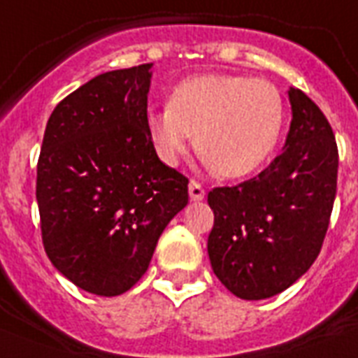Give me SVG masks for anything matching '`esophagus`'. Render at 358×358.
<instances>
[{"instance_id":"esophagus-1","label":"esophagus","mask_w":358,"mask_h":358,"mask_svg":"<svg viewBox=\"0 0 358 358\" xmlns=\"http://www.w3.org/2000/svg\"><path fill=\"white\" fill-rule=\"evenodd\" d=\"M204 195H206V191H204V187H202L196 180H191L189 182V199L193 202H199L204 199Z\"/></svg>"}]
</instances>
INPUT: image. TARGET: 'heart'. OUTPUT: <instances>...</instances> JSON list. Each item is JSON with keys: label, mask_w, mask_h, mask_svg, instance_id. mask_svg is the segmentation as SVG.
<instances>
[{"label": "heart", "mask_w": 358, "mask_h": 358, "mask_svg": "<svg viewBox=\"0 0 358 358\" xmlns=\"http://www.w3.org/2000/svg\"><path fill=\"white\" fill-rule=\"evenodd\" d=\"M284 128V100L266 80L202 74L174 87L169 106L146 113L157 156L176 165L193 145L223 178H243L273 156Z\"/></svg>", "instance_id": "obj_1"}]
</instances>
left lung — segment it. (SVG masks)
<instances>
[{
  "mask_svg": "<svg viewBox=\"0 0 358 358\" xmlns=\"http://www.w3.org/2000/svg\"><path fill=\"white\" fill-rule=\"evenodd\" d=\"M284 150L258 176L208 193L213 273L236 297L260 301L303 277L320 255L336 196L338 148L322 109L288 91Z\"/></svg>",
  "mask_w": 358,
  "mask_h": 358,
  "instance_id": "left-lung-1",
  "label": "left lung"
}]
</instances>
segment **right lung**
I'll use <instances>...</instances> for the list:
<instances>
[{
  "label": "right lung",
  "mask_w": 358,
  "mask_h": 358,
  "mask_svg": "<svg viewBox=\"0 0 358 358\" xmlns=\"http://www.w3.org/2000/svg\"><path fill=\"white\" fill-rule=\"evenodd\" d=\"M150 69L111 70L61 100L36 165L48 258L102 297L145 275L157 239L189 199V180L157 157L146 129Z\"/></svg>",
  "instance_id": "obj_1"
}]
</instances>
